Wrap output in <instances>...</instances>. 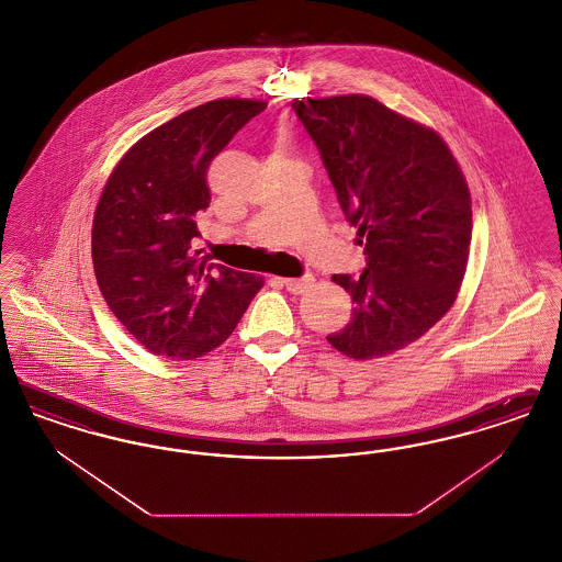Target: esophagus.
<instances>
[{
  "label": "esophagus",
  "mask_w": 562,
  "mask_h": 562,
  "mask_svg": "<svg viewBox=\"0 0 562 562\" xmlns=\"http://www.w3.org/2000/svg\"><path fill=\"white\" fill-rule=\"evenodd\" d=\"M280 282L284 284V289H286L289 293L301 294L305 293V291L312 286L314 278H312V276H303V278H280Z\"/></svg>",
  "instance_id": "esophagus-1"
}]
</instances>
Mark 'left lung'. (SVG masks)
Listing matches in <instances>:
<instances>
[{
	"mask_svg": "<svg viewBox=\"0 0 562 562\" xmlns=\"http://www.w3.org/2000/svg\"><path fill=\"white\" fill-rule=\"evenodd\" d=\"M321 151L367 268L333 276L353 303L326 339L353 360L398 353L454 303L472 240V200L447 143L364 94L294 101Z\"/></svg>",
	"mask_w": 562,
	"mask_h": 562,
	"instance_id": "obj_1",
	"label": "left lung"
}]
</instances>
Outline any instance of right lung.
I'll list each match as a JSON object with an SVG mask.
<instances>
[{
  "mask_svg": "<svg viewBox=\"0 0 562 562\" xmlns=\"http://www.w3.org/2000/svg\"><path fill=\"white\" fill-rule=\"evenodd\" d=\"M268 103L221 99L161 124L120 160L99 200L92 261L113 316L145 349L193 360L238 326L263 278L193 250L211 204L206 170Z\"/></svg>",
  "mask_w": 562,
  "mask_h": 562,
  "instance_id": "add662e5",
  "label": "right lung"
}]
</instances>
